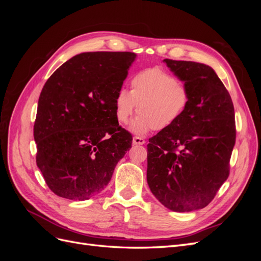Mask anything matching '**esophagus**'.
<instances>
[{
	"instance_id": "esophagus-1",
	"label": "esophagus",
	"mask_w": 261,
	"mask_h": 261,
	"mask_svg": "<svg viewBox=\"0 0 261 261\" xmlns=\"http://www.w3.org/2000/svg\"><path fill=\"white\" fill-rule=\"evenodd\" d=\"M146 143L144 138L141 137H138V136H135L133 138V144L134 145H144Z\"/></svg>"
}]
</instances>
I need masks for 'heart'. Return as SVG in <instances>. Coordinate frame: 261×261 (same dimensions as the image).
I'll return each instance as SVG.
<instances>
[{
  "mask_svg": "<svg viewBox=\"0 0 261 261\" xmlns=\"http://www.w3.org/2000/svg\"><path fill=\"white\" fill-rule=\"evenodd\" d=\"M191 103V92L183 82L160 67L140 70L129 81V92L117 91L114 114L120 124L127 123L137 106L138 115L129 129L145 135L149 130H165L179 121Z\"/></svg>",
  "mask_w": 261,
  "mask_h": 261,
  "instance_id": "heart-1",
  "label": "heart"
}]
</instances>
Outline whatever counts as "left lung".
<instances>
[{
  "mask_svg": "<svg viewBox=\"0 0 261 261\" xmlns=\"http://www.w3.org/2000/svg\"><path fill=\"white\" fill-rule=\"evenodd\" d=\"M191 92L186 113L149 139L147 181L164 207L176 212L202 209L230 174L235 145L230 93L210 66L163 60Z\"/></svg>",
  "mask_w": 261,
  "mask_h": 261,
  "instance_id": "8db88e82",
  "label": "left lung"
}]
</instances>
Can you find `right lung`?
<instances>
[{
    "label": "right lung",
    "instance_id": "right-lung-1",
    "mask_svg": "<svg viewBox=\"0 0 261 261\" xmlns=\"http://www.w3.org/2000/svg\"><path fill=\"white\" fill-rule=\"evenodd\" d=\"M137 55L85 52L61 65L38 101L36 161L46 185L63 198L99 194L133 137L115 118L114 100Z\"/></svg>",
    "mask_w": 261,
    "mask_h": 261
}]
</instances>
